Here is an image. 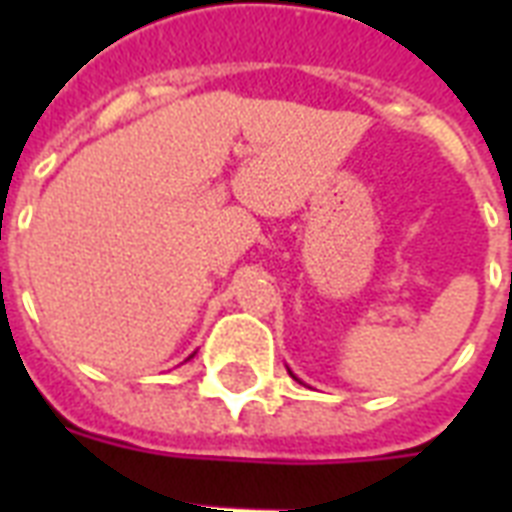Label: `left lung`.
Instances as JSON below:
<instances>
[{
	"label": "left lung",
	"instance_id": "8db88e82",
	"mask_svg": "<svg viewBox=\"0 0 512 512\" xmlns=\"http://www.w3.org/2000/svg\"><path fill=\"white\" fill-rule=\"evenodd\" d=\"M289 374H292V372H289ZM292 377H295V374H292Z\"/></svg>",
	"mask_w": 512,
	"mask_h": 512
}]
</instances>
